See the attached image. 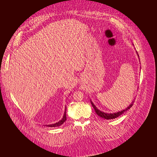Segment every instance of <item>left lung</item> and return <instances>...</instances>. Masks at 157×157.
Returning <instances> with one entry per match:
<instances>
[{
	"label": "left lung",
	"mask_w": 157,
	"mask_h": 157,
	"mask_svg": "<svg viewBox=\"0 0 157 157\" xmlns=\"http://www.w3.org/2000/svg\"><path fill=\"white\" fill-rule=\"evenodd\" d=\"M133 45H134V44H133ZM136 53H137L138 57L139 58V55H138V53H137V52H136ZM90 102H91V104H92V106H93V108H94V109H95V113H97V114L98 115V116H99V117H101V118H104V119H105V120H111V119H114V118H116L118 117L119 116H120L121 114H122L123 113H124L125 111H127V110H128L129 109H130L131 107L133 105V103L134 102V99L132 101V102L130 103V104L127 107V108L126 109H123V110L121 111H118V112H117V113H104V112H103V111H100L99 109H97V107L94 105V104L93 103V102H92L91 100H90Z\"/></svg>",
	"instance_id": "left-lung-1"
}]
</instances>
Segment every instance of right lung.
I'll return each mask as SVG.
<instances>
[{
  "mask_svg": "<svg viewBox=\"0 0 157 157\" xmlns=\"http://www.w3.org/2000/svg\"><path fill=\"white\" fill-rule=\"evenodd\" d=\"M66 107H65V112L63 114V117L62 118V120H60L59 121H58L54 124H51V125H45V126L46 127H59L60 125H62L63 123L66 121Z\"/></svg>",
  "mask_w": 157,
  "mask_h": 157,
  "instance_id": "right-lung-1",
  "label": "right lung"
}]
</instances>
